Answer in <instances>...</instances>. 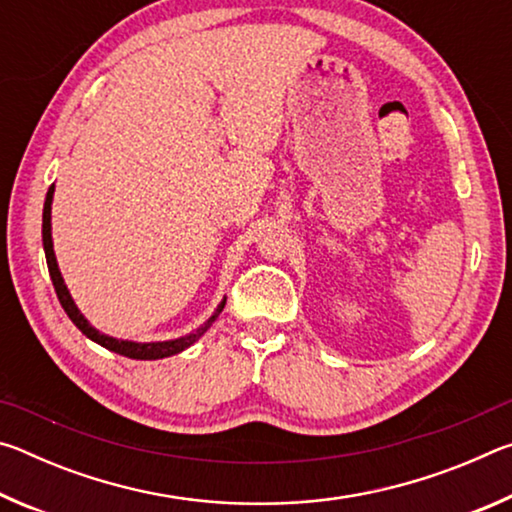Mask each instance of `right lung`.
<instances>
[{"mask_svg":"<svg viewBox=\"0 0 512 512\" xmlns=\"http://www.w3.org/2000/svg\"><path fill=\"white\" fill-rule=\"evenodd\" d=\"M51 198H54V185L49 187L47 198H45V210H42V246H45V257H47V266H49V275H51V282H54V289H56V296L60 300V305H63L65 314L69 316V320L81 329V332L92 339L94 343L103 345L106 350H112L117 354H124L128 359H164V357H171V354H178L183 352L185 348H189L194 341H198V336H203L207 332V327H210L219 314L223 311L225 300L221 302L219 307H216L214 314L210 316V320L203 327H198L196 332L187 334V336H180V339H173V341H158V343H135V341H121V339H112V336L101 334L99 329H94L85 316L79 311V307L74 305L72 296H69V291L63 282V275L58 271V264H56V255H54V241H51Z\"/></svg>","mask_w":512,"mask_h":512,"instance_id":"1","label":"right lung"}]
</instances>
